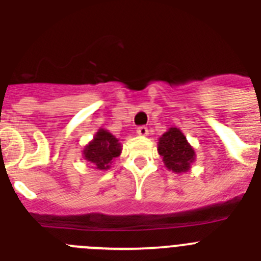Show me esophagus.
I'll return each instance as SVG.
<instances>
[{
  "instance_id": "obj_1",
  "label": "esophagus",
  "mask_w": 261,
  "mask_h": 261,
  "mask_svg": "<svg viewBox=\"0 0 261 261\" xmlns=\"http://www.w3.org/2000/svg\"><path fill=\"white\" fill-rule=\"evenodd\" d=\"M137 135L138 136H142V137H145V136L149 135V129H147L146 126H138V128H137Z\"/></svg>"
}]
</instances>
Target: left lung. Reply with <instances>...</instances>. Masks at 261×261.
I'll return each mask as SVG.
<instances>
[{
  "label": "left lung",
  "instance_id": "obj_1",
  "mask_svg": "<svg viewBox=\"0 0 261 261\" xmlns=\"http://www.w3.org/2000/svg\"><path fill=\"white\" fill-rule=\"evenodd\" d=\"M158 154L168 171L184 174L191 170L195 162V149L187 141L186 136L179 128L171 126L158 140Z\"/></svg>",
  "mask_w": 261,
  "mask_h": 261
}]
</instances>
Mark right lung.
I'll use <instances>...</instances> for the list:
<instances>
[{"instance_id": "add662e5", "label": "right lung", "mask_w": 261, "mask_h": 261, "mask_svg": "<svg viewBox=\"0 0 261 261\" xmlns=\"http://www.w3.org/2000/svg\"><path fill=\"white\" fill-rule=\"evenodd\" d=\"M121 144L107 129H98L94 138L84 147L82 156L94 166L95 170L105 171L111 168L114 159L121 154Z\"/></svg>"}]
</instances>
